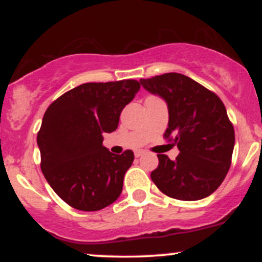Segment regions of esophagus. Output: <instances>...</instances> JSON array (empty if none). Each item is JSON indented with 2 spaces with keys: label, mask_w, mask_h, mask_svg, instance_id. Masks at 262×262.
Masks as SVG:
<instances>
[{
  "label": "esophagus",
  "mask_w": 262,
  "mask_h": 262,
  "mask_svg": "<svg viewBox=\"0 0 262 262\" xmlns=\"http://www.w3.org/2000/svg\"><path fill=\"white\" fill-rule=\"evenodd\" d=\"M144 154H145V151H144V150H137V151L134 152L135 158H140V156L144 155Z\"/></svg>",
  "instance_id": "obj_1"
}]
</instances>
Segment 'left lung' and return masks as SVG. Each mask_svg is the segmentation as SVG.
Returning a JSON list of instances; mask_svg holds the SVG:
<instances>
[{
    "label": "left lung",
    "mask_w": 262,
    "mask_h": 262,
    "mask_svg": "<svg viewBox=\"0 0 262 262\" xmlns=\"http://www.w3.org/2000/svg\"><path fill=\"white\" fill-rule=\"evenodd\" d=\"M141 86L166 102L169 124L164 137L180 154H159L151 180L162 193L180 201L208 197L225 179L235 134L223 102L215 93L182 74L141 79Z\"/></svg>",
    "instance_id": "left-lung-1"
}]
</instances>
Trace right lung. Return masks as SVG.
<instances>
[{"label":"right lung","mask_w":262,"mask_h":262,"mask_svg":"<svg viewBox=\"0 0 262 262\" xmlns=\"http://www.w3.org/2000/svg\"><path fill=\"white\" fill-rule=\"evenodd\" d=\"M139 90L135 80L82 83L45 112L37 137L41 172L75 209H103L121 196L134 154L132 150L112 154L103 146V134L118 128L123 108Z\"/></svg>","instance_id":"obj_1"}]
</instances>
